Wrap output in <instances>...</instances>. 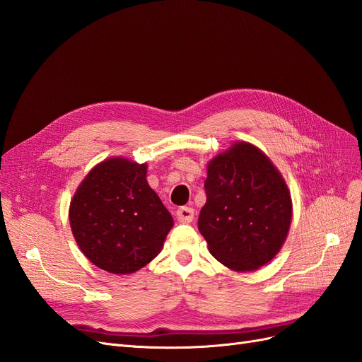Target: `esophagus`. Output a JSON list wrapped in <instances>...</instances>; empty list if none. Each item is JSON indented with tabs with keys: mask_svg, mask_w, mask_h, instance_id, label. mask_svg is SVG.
Segmentation results:
<instances>
[{
	"mask_svg": "<svg viewBox=\"0 0 362 362\" xmlns=\"http://www.w3.org/2000/svg\"><path fill=\"white\" fill-rule=\"evenodd\" d=\"M177 217L181 223H190L194 218V210L192 206H181L177 211Z\"/></svg>",
	"mask_w": 362,
	"mask_h": 362,
	"instance_id": "obj_1",
	"label": "esophagus"
}]
</instances>
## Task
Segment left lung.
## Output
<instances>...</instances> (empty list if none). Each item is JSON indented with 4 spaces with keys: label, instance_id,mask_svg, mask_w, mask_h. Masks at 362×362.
<instances>
[{
    "label": "left lung",
    "instance_id": "left-lung-1",
    "mask_svg": "<svg viewBox=\"0 0 362 362\" xmlns=\"http://www.w3.org/2000/svg\"><path fill=\"white\" fill-rule=\"evenodd\" d=\"M205 192L198 228L218 262L234 272H254L278 255L290 231L293 202L264 152L234 141L208 161Z\"/></svg>",
    "mask_w": 362,
    "mask_h": 362
}]
</instances>
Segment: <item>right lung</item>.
<instances>
[{
  "instance_id": "1",
  "label": "right lung",
  "mask_w": 362,
  "mask_h": 362,
  "mask_svg": "<svg viewBox=\"0 0 362 362\" xmlns=\"http://www.w3.org/2000/svg\"><path fill=\"white\" fill-rule=\"evenodd\" d=\"M148 164L105 158L90 169L69 204L76 245L92 264L115 275L145 267L163 249L173 217L146 180Z\"/></svg>"
}]
</instances>
